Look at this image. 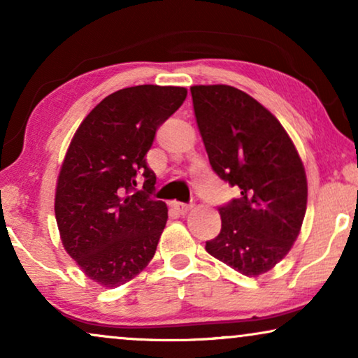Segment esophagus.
Wrapping results in <instances>:
<instances>
[{"instance_id": "34e87169", "label": "esophagus", "mask_w": 358, "mask_h": 358, "mask_svg": "<svg viewBox=\"0 0 358 358\" xmlns=\"http://www.w3.org/2000/svg\"><path fill=\"white\" fill-rule=\"evenodd\" d=\"M173 207H174V210L178 213H180V215H185L189 212L190 208H192V205H189V203H182V202H174L173 203Z\"/></svg>"}]
</instances>
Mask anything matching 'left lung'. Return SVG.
Here are the masks:
<instances>
[{
    "label": "left lung",
    "mask_w": 358,
    "mask_h": 358,
    "mask_svg": "<svg viewBox=\"0 0 358 358\" xmlns=\"http://www.w3.org/2000/svg\"><path fill=\"white\" fill-rule=\"evenodd\" d=\"M194 110L212 169L239 189L218 207L222 231L208 254L248 277L280 262L296 241L308 185L290 136L266 107L227 85L192 86Z\"/></svg>",
    "instance_id": "1"
}]
</instances>
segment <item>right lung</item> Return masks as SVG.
<instances>
[{
    "instance_id": "add662e5",
    "label": "right lung",
    "mask_w": 358,
    "mask_h": 358,
    "mask_svg": "<svg viewBox=\"0 0 358 358\" xmlns=\"http://www.w3.org/2000/svg\"><path fill=\"white\" fill-rule=\"evenodd\" d=\"M185 96L178 86L125 87L102 99L73 136L57 182V224L66 252L102 287L124 285L155 256L168 207L151 197L156 176L146 153Z\"/></svg>"
}]
</instances>
